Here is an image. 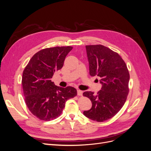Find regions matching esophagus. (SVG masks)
Instances as JSON below:
<instances>
[{
    "mask_svg": "<svg viewBox=\"0 0 151 151\" xmlns=\"http://www.w3.org/2000/svg\"><path fill=\"white\" fill-rule=\"evenodd\" d=\"M83 92L81 90L77 89V95H78V96H82V95H83Z\"/></svg>",
    "mask_w": 151,
    "mask_h": 151,
    "instance_id": "34e87169",
    "label": "esophagus"
}]
</instances>
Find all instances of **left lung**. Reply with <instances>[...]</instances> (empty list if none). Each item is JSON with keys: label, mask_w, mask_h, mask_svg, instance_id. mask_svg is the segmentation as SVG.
Returning <instances> with one entry per match:
<instances>
[{"label": "left lung", "mask_w": 151, "mask_h": 151, "mask_svg": "<svg viewBox=\"0 0 151 151\" xmlns=\"http://www.w3.org/2000/svg\"><path fill=\"white\" fill-rule=\"evenodd\" d=\"M89 74L101 77V89L96 94L86 91L83 96L92 102L84 115L98 122L110 119L124 105L129 92L130 74L125 61L116 52L101 45H86Z\"/></svg>", "instance_id": "1"}]
</instances>
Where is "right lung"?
Instances as JSON below:
<instances>
[{
	"instance_id": "add662e5",
	"label": "right lung",
	"mask_w": 151,
	"mask_h": 151,
	"mask_svg": "<svg viewBox=\"0 0 151 151\" xmlns=\"http://www.w3.org/2000/svg\"><path fill=\"white\" fill-rule=\"evenodd\" d=\"M72 48L56 47L40 50L32 57L22 73L26 104L40 120L55 119L61 115L67 100L77 96V90L73 87L61 88L51 81L54 73L62 68Z\"/></svg>"
}]
</instances>
